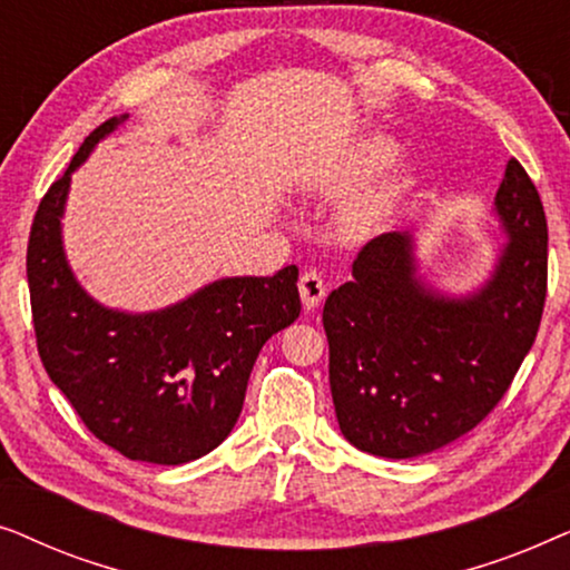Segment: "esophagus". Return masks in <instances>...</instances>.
<instances>
[{
	"instance_id": "esophagus-1",
	"label": "esophagus",
	"mask_w": 570,
	"mask_h": 570,
	"mask_svg": "<svg viewBox=\"0 0 570 570\" xmlns=\"http://www.w3.org/2000/svg\"><path fill=\"white\" fill-rule=\"evenodd\" d=\"M298 287H301L303 306H306V308H316L326 295V283H324L322 272H318V269L303 272L301 279H298Z\"/></svg>"
}]
</instances>
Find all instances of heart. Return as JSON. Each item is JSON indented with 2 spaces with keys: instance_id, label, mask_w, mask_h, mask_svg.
<instances>
[{
  "instance_id": "obj_1",
  "label": "heart",
  "mask_w": 570,
  "mask_h": 570,
  "mask_svg": "<svg viewBox=\"0 0 570 570\" xmlns=\"http://www.w3.org/2000/svg\"><path fill=\"white\" fill-rule=\"evenodd\" d=\"M392 153L394 147L389 139L384 137L365 139V142L355 150L353 160L347 163L345 174L340 176V186H353L357 181H363V178H368L371 174H376V170L392 158ZM394 194H396V186L389 184L384 189L371 191L357 202H353L345 213L347 230L353 233V236H363V233L376 228V225L384 220V215L389 213V205H392Z\"/></svg>"
}]
</instances>
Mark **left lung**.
I'll list each match as a JSON object with an SVG mask.
<instances>
[{"instance_id":"left-lung-1","label":"left lung","mask_w":570,"mask_h":570,"mask_svg":"<svg viewBox=\"0 0 570 570\" xmlns=\"http://www.w3.org/2000/svg\"><path fill=\"white\" fill-rule=\"evenodd\" d=\"M509 244L490 283L462 301L415 279L404 233H381L353 283L324 303L340 431L368 454L412 459L478 428L509 392L548 298V220L517 158L495 194Z\"/></svg>"}]
</instances>
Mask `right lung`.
Listing matches in <instances>:
<instances>
[{
    "label": "right lung",
    "mask_w": 570,
    "mask_h": 570,
    "mask_svg": "<svg viewBox=\"0 0 570 570\" xmlns=\"http://www.w3.org/2000/svg\"><path fill=\"white\" fill-rule=\"evenodd\" d=\"M124 119L85 137L36 209L26 259L36 345L98 441L137 462L186 464L228 439L262 345L298 318V267L220 279L158 314L98 306L67 267L59 217L72 170Z\"/></svg>",
    "instance_id": "add662e5"
}]
</instances>
